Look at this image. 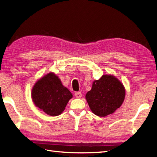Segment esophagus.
<instances>
[{"label": "esophagus", "mask_w": 157, "mask_h": 157, "mask_svg": "<svg viewBox=\"0 0 157 157\" xmlns=\"http://www.w3.org/2000/svg\"><path fill=\"white\" fill-rule=\"evenodd\" d=\"M75 96L77 98H80L82 97V94H81V92H77L75 93Z\"/></svg>", "instance_id": "1"}]
</instances>
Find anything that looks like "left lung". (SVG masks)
Here are the masks:
<instances>
[{
	"mask_svg": "<svg viewBox=\"0 0 157 157\" xmlns=\"http://www.w3.org/2000/svg\"><path fill=\"white\" fill-rule=\"evenodd\" d=\"M125 98V88L115 76L104 75L93 82L86 99L92 113L99 117L113 113L122 104Z\"/></svg>",
	"mask_w": 157,
	"mask_h": 157,
	"instance_id": "8db88e82",
	"label": "left lung"
}]
</instances>
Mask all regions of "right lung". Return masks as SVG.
<instances>
[{"mask_svg":"<svg viewBox=\"0 0 157 157\" xmlns=\"http://www.w3.org/2000/svg\"><path fill=\"white\" fill-rule=\"evenodd\" d=\"M31 96L35 105L52 117L60 115L73 98L54 73H49L38 80L32 89Z\"/></svg>","mask_w":157,"mask_h":157,"instance_id":"add662e5","label":"right lung"}]
</instances>
